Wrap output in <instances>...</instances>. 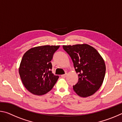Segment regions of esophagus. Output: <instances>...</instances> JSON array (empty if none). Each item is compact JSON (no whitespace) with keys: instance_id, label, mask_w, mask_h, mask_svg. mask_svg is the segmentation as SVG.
Wrapping results in <instances>:
<instances>
[{"instance_id":"esophagus-1","label":"esophagus","mask_w":122,"mask_h":122,"mask_svg":"<svg viewBox=\"0 0 122 122\" xmlns=\"http://www.w3.org/2000/svg\"><path fill=\"white\" fill-rule=\"evenodd\" d=\"M66 75H67V74H63V75H61V77H63V78H65Z\"/></svg>"}]
</instances>
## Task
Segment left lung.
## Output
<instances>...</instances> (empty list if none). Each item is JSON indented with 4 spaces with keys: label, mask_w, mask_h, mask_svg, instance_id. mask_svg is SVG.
<instances>
[{
    "label": "left lung",
    "mask_w": 122,
    "mask_h": 122,
    "mask_svg": "<svg viewBox=\"0 0 122 122\" xmlns=\"http://www.w3.org/2000/svg\"><path fill=\"white\" fill-rule=\"evenodd\" d=\"M73 61L78 81L73 89L78 96L93 95L102 86L106 74V65L94 47L86 44L63 46Z\"/></svg>",
    "instance_id": "8db88e82"
}]
</instances>
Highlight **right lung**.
<instances>
[{"instance_id": "add662e5", "label": "right lung", "mask_w": 122, "mask_h": 122, "mask_svg": "<svg viewBox=\"0 0 122 122\" xmlns=\"http://www.w3.org/2000/svg\"><path fill=\"white\" fill-rule=\"evenodd\" d=\"M60 46H43L29 49L22 57L19 69L22 83L29 92L42 95L49 92L59 77L52 73L51 60Z\"/></svg>"}]
</instances>
